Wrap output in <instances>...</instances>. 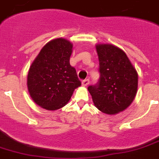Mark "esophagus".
<instances>
[{
    "instance_id": "1",
    "label": "esophagus",
    "mask_w": 159,
    "mask_h": 159,
    "mask_svg": "<svg viewBox=\"0 0 159 159\" xmlns=\"http://www.w3.org/2000/svg\"><path fill=\"white\" fill-rule=\"evenodd\" d=\"M89 79H86V80H82V85L83 86H88V85L89 84Z\"/></svg>"
}]
</instances>
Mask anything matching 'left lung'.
I'll use <instances>...</instances> for the list:
<instances>
[{"label":"left lung","mask_w":159,"mask_h":159,"mask_svg":"<svg viewBox=\"0 0 159 159\" xmlns=\"http://www.w3.org/2000/svg\"><path fill=\"white\" fill-rule=\"evenodd\" d=\"M100 78L89 86L95 106L104 113L116 114L133 102L138 89V73L124 51L110 44L96 46Z\"/></svg>","instance_id":"left-lung-1"}]
</instances>
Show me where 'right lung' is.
<instances>
[{
  "label": "right lung",
  "instance_id": "obj_1",
  "mask_svg": "<svg viewBox=\"0 0 159 159\" xmlns=\"http://www.w3.org/2000/svg\"><path fill=\"white\" fill-rule=\"evenodd\" d=\"M72 44L64 39L49 42L41 50L30 68L27 86L38 105L57 110L68 102L81 85L75 67L70 66Z\"/></svg>",
  "mask_w": 159,
  "mask_h": 159
}]
</instances>
